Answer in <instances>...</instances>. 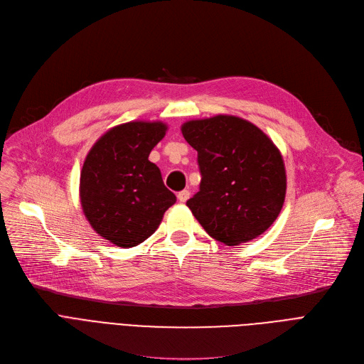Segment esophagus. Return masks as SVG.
I'll use <instances>...</instances> for the list:
<instances>
[{
  "label": "esophagus",
  "instance_id": "34e87169",
  "mask_svg": "<svg viewBox=\"0 0 364 364\" xmlns=\"http://www.w3.org/2000/svg\"><path fill=\"white\" fill-rule=\"evenodd\" d=\"M177 198H178V200L180 202H187L188 200V198H190V192H188V190H181V192L177 195Z\"/></svg>",
  "mask_w": 364,
  "mask_h": 364
}]
</instances>
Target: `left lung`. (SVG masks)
Returning a JSON list of instances; mask_svg holds the SVG:
<instances>
[{"instance_id":"1","label":"left lung","mask_w":364,"mask_h":364,"mask_svg":"<svg viewBox=\"0 0 364 364\" xmlns=\"http://www.w3.org/2000/svg\"><path fill=\"white\" fill-rule=\"evenodd\" d=\"M181 132L198 151L200 188L187 206L205 232L227 246L262 235L286 196L284 164L272 139L233 114L187 121Z\"/></svg>"}]
</instances>
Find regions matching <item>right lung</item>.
Here are the masks:
<instances>
[{
    "label": "right lung",
    "mask_w": 364,
    "mask_h": 364,
    "mask_svg": "<svg viewBox=\"0 0 364 364\" xmlns=\"http://www.w3.org/2000/svg\"><path fill=\"white\" fill-rule=\"evenodd\" d=\"M161 121H131L106 131L92 144L80 178V199L94 232L119 247H132L156 232L177 198L149 161L166 134Z\"/></svg>",
    "instance_id": "add662e5"
}]
</instances>
